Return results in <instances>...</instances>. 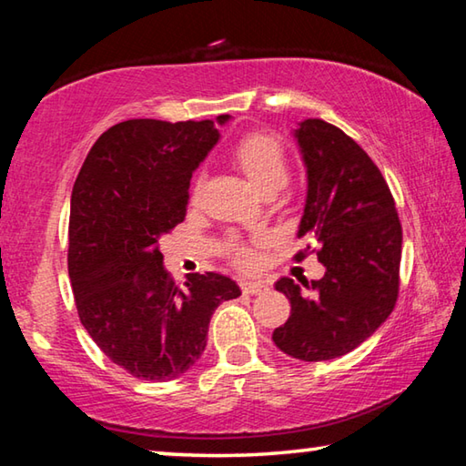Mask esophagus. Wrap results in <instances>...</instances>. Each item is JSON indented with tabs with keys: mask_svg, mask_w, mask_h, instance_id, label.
Wrapping results in <instances>:
<instances>
[{
	"mask_svg": "<svg viewBox=\"0 0 466 466\" xmlns=\"http://www.w3.org/2000/svg\"><path fill=\"white\" fill-rule=\"evenodd\" d=\"M240 288H242L244 294H250V296L261 294V291H265V289H267V286H265L263 281H248V279L240 281Z\"/></svg>",
	"mask_w": 466,
	"mask_h": 466,
	"instance_id": "34e87169",
	"label": "esophagus"
}]
</instances>
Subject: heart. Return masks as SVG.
I'll return each mask as SVG.
<instances>
[{
	"label": "heart",
	"mask_w": 466,
	"mask_h": 466,
	"mask_svg": "<svg viewBox=\"0 0 466 466\" xmlns=\"http://www.w3.org/2000/svg\"><path fill=\"white\" fill-rule=\"evenodd\" d=\"M232 157L258 191L271 193L288 183L289 160L286 147L271 133H248V136H244L234 146ZM199 188L201 178H197L193 195L199 193ZM228 252H230L234 265L242 267V269H250L257 263V252L252 248V244L238 238H230Z\"/></svg>",
	"instance_id": "1"
}]
</instances>
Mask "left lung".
I'll return each instance as SVG.
<instances>
[{"mask_svg":"<svg viewBox=\"0 0 466 466\" xmlns=\"http://www.w3.org/2000/svg\"><path fill=\"white\" fill-rule=\"evenodd\" d=\"M296 139L309 172L298 236L320 244L317 257L327 271L312 281V296L289 278L275 283L291 312L273 341L291 358L322 361L356 350L389 319L399 298L403 230L382 172L350 136L306 119Z\"/></svg>","mask_w":466,"mask_h":466,"instance_id":"1","label":"left lung"}]
</instances>
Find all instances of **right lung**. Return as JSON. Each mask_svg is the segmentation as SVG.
Segmentation results:
<instances>
[{"mask_svg":"<svg viewBox=\"0 0 466 466\" xmlns=\"http://www.w3.org/2000/svg\"><path fill=\"white\" fill-rule=\"evenodd\" d=\"M218 139L214 121L116 123L74 183L67 269L77 314L102 353L141 380L185 374L208 345L211 314L240 296L214 271L191 273L183 289L162 265L160 238L185 219L193 170Z\"/></svg>","mask_w":466,"mask_h":466,"instance_id":"obj_1","label":"right lung"}]
</instances>
